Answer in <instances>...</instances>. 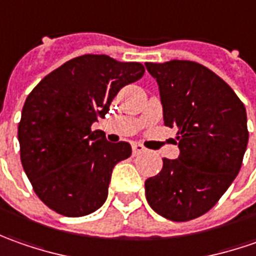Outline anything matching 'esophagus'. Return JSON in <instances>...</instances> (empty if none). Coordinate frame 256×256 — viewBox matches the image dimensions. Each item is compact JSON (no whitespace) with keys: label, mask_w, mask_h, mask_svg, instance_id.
Wrapping results in <instances>:
<instances>
[{"label":"esophagus","mask_w":256,"mask_h":256,"mask_svg":"<svg viewBox=\"0 0 256 256\" xmlns=\"http://www.w3.org/2000/svg\"><path fill=\"white\" fill-rule=\"evenodd\" d=\"M132 147H133V154H142L146 152V147L140 143H133Z\"/></svg>","instance_id":"obj_1"}]
</instances>
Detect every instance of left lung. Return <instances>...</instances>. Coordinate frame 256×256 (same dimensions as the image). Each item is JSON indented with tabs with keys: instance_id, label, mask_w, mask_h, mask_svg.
<instances>
[{
	"instance_id": "1",
	"label": "left lung",
	"mask_w": 256,
	"mask_h": 256,
	"mask_svg": "<svg viewBox=\"0 0 256 256\" xmlns=\"http://www.w3.org/2000/svg\"><path fill=\"white\" fill-rule=\"evenodd\" d=\"M158 84L166 126L177 128L180 154L144 182L158 216L190 221L206 214L238 176L248 146L245 106L208 68L191 60L147 62Z\"/></svg>"
}]
</instances>
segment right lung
I'll list each match as a JSON object with an SVG mask.
<instances>
[{"label":"right lung","instance_id":"add662e5","mask_svg":"<svg viewBox=\"0 0 256 256\" xmlns=\"http://www.w3.org/2000/svg\"><path fill=\"white\" fill-rule=\"evenodd\" d=\"M143 75L138 62L84 55L50 72L30 93L18 126L21 163L50 210L84 216L104 204L112 172L130 157L132 146L108 142L92 124L108 114L123 86Z\"/></svg>","mask_w":256,"mask_h":256}]
</instances>
